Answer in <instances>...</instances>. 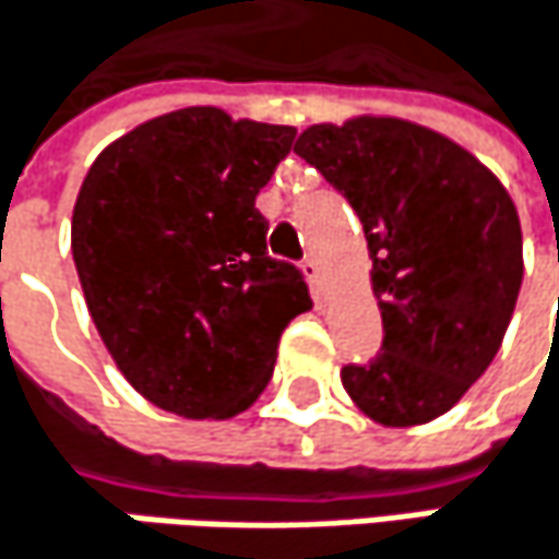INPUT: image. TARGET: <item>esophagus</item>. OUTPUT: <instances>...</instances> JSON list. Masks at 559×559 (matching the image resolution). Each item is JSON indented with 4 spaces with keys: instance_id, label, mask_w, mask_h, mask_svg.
Listing matches in <instances>:
<instances>
[{
    "instance_id": "1",
    "label": "esophagus",
    "mask_w": 559,
    "mask_h": 559,
    "mask_svg": "<svg viewBox=\"0 0 559 559\" xmlns=\"http://www.w3.org/2000/svg\"><path fill=\"white\" fill-rule=\"evenodd\" d=\"M302 273H306V280H309V286H312L314 296H324V286H328V280H324V270H321V263L309 257L306 263H302Z\"/></svg>"
}]
</instances>
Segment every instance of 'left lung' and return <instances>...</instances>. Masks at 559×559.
Listing matches in <instances>:
<instances>
[{
  "mask_svg": "<svg viewBox=\"0 0 559 559\" xmlns=\"http://www.w3.org/2000/svg\"><path fill=\"white\" fill-rule=\"evenodd\" d=\"M296 154L347 195L373 260L383 350L341 370L347 395L383 428L441 418L486 373L519 302L509 189L456 141L392 115L312 124Z\"/></svg>",
  "mask_w": 559,
  "mask_h": 559,
  "instance_id": "1",
  "label": "left lung"
}]
</instances>
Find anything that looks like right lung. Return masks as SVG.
<instances>
[{
  "label": "right lung",
  "mask_w": 559,
  "mask_h": 559,
  "mask_svg": "<svg viewBox=\"0 0 559 559\" xmlns=\"http://www.w3.org/2000/svg\"><path fill=\"white\" fill-rule=\"evenodd\" d=\"M293 138L189 105L111 141L80 186L70 247L86 306L121 377L164 412L241 415L286 324L312 309L253 205Z\"/></svg>",
  "instance_id": "obj_1"
}]
</instances>
